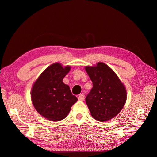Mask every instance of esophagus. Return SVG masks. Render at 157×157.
<instances>
[{
	"label": "esophagus",
	"instance_id": "1",
	"mask_svg": "<svg viewBox=\"0 0 157 157\" xmlns=\"http://www.w3.org/2000/svg\"><path fill=\"white\" fill-rule=\"evenodd\" d=\"M84 97H85V95L83 94H80L78 95V100L79 101H83V100H84Z\"/></svg>",
	"mask_w": 157,
	"mask_h": 157
}]
</instances>
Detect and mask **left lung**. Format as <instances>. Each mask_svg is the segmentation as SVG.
<instances>
[{
    "instance_id": "left-lung-1",
    "label": "left lung",
    "mask_w": 157,
    "mask_h": 157,
    "mask_svg": "<svg viewBox=\"0 0 157 157\" xmlns=\"http://www.w3.org/2000/svg\"><path fill=\"white\" fill-rule=\"evenodd\" d=\"M85 70L93 82V88L85 98L91 116L101 122L110 120L125 104V87L113 70L103 62L86 66Z\"/></svg>"
}]
</instances>
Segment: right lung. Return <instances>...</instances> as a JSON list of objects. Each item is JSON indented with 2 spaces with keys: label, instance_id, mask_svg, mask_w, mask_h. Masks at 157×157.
I'll use <instances>...</instances> for the list:
<instances>
[{
  "label": "right lung",
  "instance_id": "add662e5",
  "mask_svg": "<svg viewBox=\"0 0 157 157\" xmlns=\"http://www.w3.org/2000/svg\"><path fill=\"white\" fill-rule=\"evenodd\" d=\"M70 66L53 63L44 70L33 84L32 102L35 109L45 119L59 121L65 119L72 105L78 99L73 95L69 86L63 82Z\"/></svg>",
  "mask_w": 157,
  "mask_h": 157
}]
</instances>
